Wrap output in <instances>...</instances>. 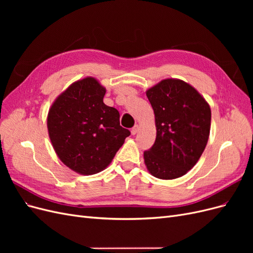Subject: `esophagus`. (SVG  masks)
I'll return each mask as SVG.
<instances>
[{"label": "esophagus", "instance_id": "obj_1", "mask_svg": "<svg viewBox=\"0 0 253 253\" xmlns=\"http://www.w3.org/2000/svg\"><path fill=\"white\" fill-rule=\"evenodd\" d=\"M138 129H139V126H137V125H135V126L132 127V129H131L132 135H135L137 132H138Z\"/></svg>", "mask_w": 253, "mask_h": 253}]
</instances>
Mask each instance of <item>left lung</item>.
<instances>
[{"mask_svg":"<svg viewBox=\"0 0 253 253\" xmlns=\"http://www.w3.org/2000/svg\"><path fill=\"white\" fill-rule=\"evenodd\" d=\"M155 114L156 139L144 151L149 172L160 179H174L192 169L208 142L209 104L190 84L166 79L147 90Z\"/></svg>","mask_w":253,"mask_h":253,"instance_id":"left-lung-1","label":"left lung"}]
</instances>
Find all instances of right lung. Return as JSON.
Segmentation results:
<instances>
[{"label":"right lung","instance_id":"obj_1","mask_svg":"<svg viewBox=\"0 0 253 253\" xmlns=\"http://www.w3.org/2000/svg\"><path fill=\"white\" fill-rule=\"evenodd\" d=\"M105 88L95 78L73 83L53 102L47 128L57 155L75 172L102 171L131 135L122 127L119 112L103 103Z\"/></svg>","mask_w":253,"mask_h":253}]
</instances>
